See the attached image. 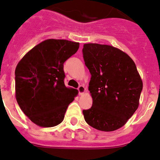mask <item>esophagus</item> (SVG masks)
Returning a JSON list of instances; mask_svg holds the SVG:
<instances>
[{
    "label": "esophagus",
    "instance_id": "34e87169",
    "mask_svg": "<svg viewBox=\"0 0 160 160\" xmlns=\"http://www.w3.org/2000/svg\"><path fill=\"white\" fill-rule=\"evenodd\" d=\"M78 90L79 92V95H82L85 92V91H86V88H85V86H82V85H80V86L78 87Z\"/></svg>",
    "mask_w": 160,
    "mask_h": 160
}]
</instances>
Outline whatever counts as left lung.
I'll return each instance as SVG.
<instances>
[{
	"instance_id": "obj_1",
	"label": "left lung",
	"mask_w": 160,
	"mask_h": 160,
	"mask_svg": "<svg viewBox=\"0 0 160 160\" xmlns=\"http://www.w3.org/2000/svg\"><path fill=\"white\" fill-rule=\"evenodd\" d=\"M85 65L91 73L88 90L92 106L82 113L90 126L113 131L123 126L139 106L142 81L136 65L119 48L98 43L84 44Z\"/></svg>"
}]
</instances>
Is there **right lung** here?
<instances>
[{"instance_id": "right-lung-1", "label": "right lung", "mask_w": 160, "mask_h": 160, "mask_svg": "<svg viewBox=\"0 0 160 160\" xmlns=\"http://www.w3.org/2000/svg\"><path fill=\"white\" fill-rule=\"evenodd\" d=\"M79 43L48 39L27 52L15 68V96L32 122L53 127L63 120L78 90L64 84L63 63L77 52Z\"/></svg>"}]
</instances>
